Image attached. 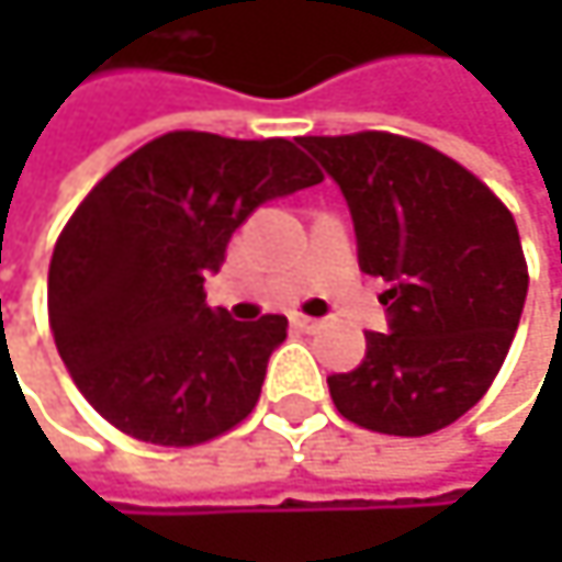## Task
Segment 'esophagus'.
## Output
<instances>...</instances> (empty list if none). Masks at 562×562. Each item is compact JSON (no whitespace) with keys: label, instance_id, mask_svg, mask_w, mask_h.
Instances as JSON below:
<instances>
[{"label":"esophagus","instance_id":"1","mask_svg":"<svg viewBox=\"0 0 562 562\" xmlns=\"http://www.w3.org/2000/svg\"><path fill=\"white\" fill-rule=\"evenodd\" d=\"M292 325L299 331H318L322 328V318H308V315H292Z\"/></svg>","mask_w":562,"mask_h":562}]
</instances>
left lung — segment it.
I'll return each mask as SVG.
<instances>
[{
	"label": "left lung",
	"instance_id": "1",
	"mask_svg": "<svg viewBox=\"0 0 562 562\" xmlns=\"http://www.w3.org/2000/svg\"><path fill=\"white\" fill-rule=\"evenodd\" d=\"M341 188L358 267L391 289L387 331L331 374L338 413L387 436H426L469 413L514 341L527 263L505 204L449 156L391 133L302 136Z\"/></svg>",
	"mask_w": 562,
	"mask_h": 562
}]
</instances>
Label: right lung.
Wrapping results in <instances>:
<instances>
[{
	"label": "right lung",
	"instance_id": "1",
	"mask_svg": "<svg viewBox=\"0 0 562 562\" xmlns=\"http://www.w3.org/2000/svg\"><path fill=\"white\" fill-rule=\"evenodd\" d=\"M318 181L289 139L166 133L83 198L57 237L48 315L103 419L143 442L198 446L257 406L289 322L214 312L204 280L260 204Z\"/></svg>",
	"mask_w": 562,
	"mask_h": 562
}]
</instances>
